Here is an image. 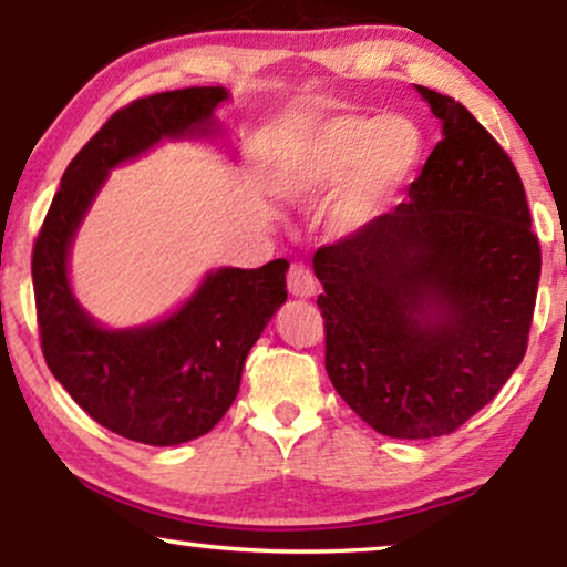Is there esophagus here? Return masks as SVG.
I'll return each instance as SVG.
<instances>
[{"label":"esophagus","instance_id":"esophagus-1","mask_svg":"<svg viewBox=\"0 0 567 567\" xmlns=\"http://www.w3.org/2000/svg\"><path fill=\"white\" fill-rule=\"evenodd\" d=\"M288 290L290 296L296 298H311L316 292V279H313V271L306 267V264H290L288 269Z\"/></svg>","mask_w":567,"mask_h":567}]
</instances>
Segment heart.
I'll list each match as a JSON object with an SVG mask.
<instances>
[{
    "instance_id": "1",
    "label": "heart",
    "mask_w": 567,
    "mask_h": 567,
    "mask_svg": "<svg viewBox=\"0 0 567 567\" xmlns=\"http://www.w3.org/2000/svg\"><path fill=\"white\" fill-rule=\"evenodd\" d=\"M422 150V134L410 118H334L298 163L292 188L316 194L344 181L331 223L339 230H358L375 220L391 194L412 176Z\"/></svg>"
}]
</instances>
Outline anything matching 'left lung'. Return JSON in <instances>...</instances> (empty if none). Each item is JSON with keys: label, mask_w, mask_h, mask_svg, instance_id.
Masks as SVG:
<instances>
[{"label": "left lung", "mask_w": 567, "mask_h": 567, "mask_svg": "<svg viewBox=\"0 0 567 567\" xmlns=\"http://www.w3.org/2000/svg\"><path fill=\"white\" fill-rule=\"evenodd\" d=\"M417 93L443 137L410 202L313 256L337 394L410 441L493 402L526 354L542 271L516 165L462 103Z\"/></svg>", "instance_id": "8db88e82"}]
</instances>
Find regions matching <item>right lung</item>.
I'll use <instances>...</instances> for the list:
<instances>
[{
	"label": "right lung",
	"instance_id": "obj_1",
	"mask_svg": "<svg viewBox=\"0 0 567 567\" xmlns=\"http://www.w3.org/2000/svg\"><path fill=\"white\" fill-rule=\"evenodd\" d=\"M225 87H184L118 109L66 165L33 244L41 350L70 396L111 433L178 446L213 430L236 402L246 354L288 300V259L217 269L168 319L103 329L74 300L66 259L82 217L111 168L161 140L209 137Z\"/></svg>",
	"mask_w": 567,
	"mask_h": 567
}]
</instances>
